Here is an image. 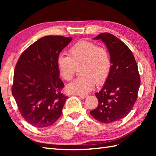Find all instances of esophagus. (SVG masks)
Segmentation results:
<instances>
[{"label": "esophagus", "mask_w": 156, "mask_h": 156, "mask_svg": "<svg viewBox=\"0 0 156 156\" xmlns=\"http://www.w3.org/2000/svg\"><path fill=\"white\" fill-rule=\"evenodd\" d=\"M78 96L80 98H85L87 97V94H79Z\"/></svg>", "instance_id": "1"}]
</instances>
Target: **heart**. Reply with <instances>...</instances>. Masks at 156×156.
I'll return each mask as SVG.
<instances>
[{"label":"heart","mask_w":156,"mask_h":156,"mask_svg":"<svg viewBox=\"0 0 156 156\" xmlns=\"http://www.w3.org/2000/svg\"><path fill=\"white\" fill-rule=\"evenodd\" d=\"M69 56L59 55L57 59L59 74L66 81L71 80L80 68V77L66 86L69 93L82 94L92 90L96 82L101 84L107 80L111 68V57L104 48L94 43L82 40L69 49Z\"/></svg>","instance_id":"1"}]
</instances>
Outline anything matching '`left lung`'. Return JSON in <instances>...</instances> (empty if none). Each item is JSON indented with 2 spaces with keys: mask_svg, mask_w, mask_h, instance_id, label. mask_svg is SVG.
Listing matches in <instances>:
<instances>
[{
  "mask_svg": "<svg viewBox=\"0 0 156 156\" xmlns=\"http://www.w3.org/2000/svg\"><path fill=\"white\" fill-rule=\"evenodd\" d=\"M107 46L111 60V68L105 85L95 95L98 107L90 111L99 122L111 123L125 117L137 98L140 76L133 53L123 42L108 33L99 34Z\"/></svg>",
  "mask_w": 156,
  "mask_h": 156,
  "instance_id": "obj_1",
  "label": "left lung"
}]
</instances>
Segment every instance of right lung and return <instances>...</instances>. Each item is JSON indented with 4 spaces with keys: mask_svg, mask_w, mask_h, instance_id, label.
I'll return each mask as SVG.
<instances>
[{
    "mask_svg": "<svg viewBox=\"0 0 156 156\" xmlns=\"http://www.w3.org/2000/svg\"><path fill=\"white\" fill-rule=\"evenodd\" d=\"M72 37L48 35L23 52L16 63L12 94L22 117L35 127H47L60 117L68 97L61 90L57 59Z\"/></svg>",
    "mask_w": 156,
    "mask_h": 156,
    "instance_id": "obj_1",
    "label": "right lung"
}]
</instances>
